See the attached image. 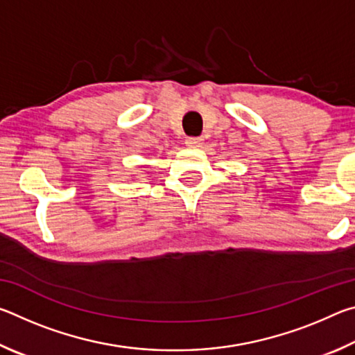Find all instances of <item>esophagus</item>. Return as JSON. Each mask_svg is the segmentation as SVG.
Instances as JSON below:
<instances>
[{
    "instance_id": "obj_1",
    "label": "esophagus",
    "mask_w": 355,
    "mask_h": 355,
    "mask_svg": "<svg viewBox=\"0 0 355 355\" xmlns=\"http://www.w3.org/2000/svg\"><path fill=\"white\" fill-rule=\"evenodd\" d=\"M184 144L191 148H197V147H202L203 139H202V137H186Z\"/></svg>"
}]
</instances>
